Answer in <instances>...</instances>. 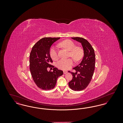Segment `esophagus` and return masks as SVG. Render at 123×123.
<instances>
[{
    "label": "esophagus",
    "mask_w": 123,
    "mask_h": 123,
    "mask_svg": "<svg viewBox=\"0 0 123 123\" xmlns=\"http://www.w3.org/2000/svg\"><path fill=\"white\" fill-rule=\"evenodd\" d=\"M67 73H68V72L67 71H66V70H64V74H66Z\"/></svg>",
    "instance_id": "obj_1"
}]
</instances>
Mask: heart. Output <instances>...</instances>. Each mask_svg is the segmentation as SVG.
<instances>
[{
	"label": "heart",
	"instance_id": "obj_1",
	"mask_svg": "<svg viewBox=\"0 0 123 123\" xmlns=\"http://www.w3.org/2000/svg\"><path fill=\"white\" fill-rule=\"evenodd\" d=\"M59 46L70 51L69 57H71L75 61L78 62L83 56V50L82 47L76 46L73 41L70 40H65L59 43ZM50 55L54 60L59 59V55L57 49L52 47L50 50ZM74 64L72 59H61L56 63L57 67L60 70H67L71 68Z\"/></svg>",
	"mask_w": 123,
	"mask_h": 123
}]
</instances>
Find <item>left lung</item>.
I'll use <instances>...</instances> for the list:
<instances>
[{
    "label": "left lung",
    "instance_id": "1",
    "mask_svg": "<svg viewBox=\"0 0 123 123\" xmlns=\"http://www.w3.org/2000/svg\"><path fill=\"white\" fill-rule=\"evenodd\" d=\"M71 38L81 43L84 50L82 60L73 68L76 71V73L70 72L73 78L69 82V86L71 89L79 91L87 88L92 78L95 69V55L94 48L86 39L78 37Z\"/></svg>",
    "mask_w": 123,
    "mask_h": 123
}]
</instances>
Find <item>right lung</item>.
Wrapping results in <instances>:
<instances>
[{
  "instance_id": "1",
  "label": "right lung",
  "mask_w": 123,
  "mask_h": 123,
  "mask_svg": "<svg viewBox=\"0 0 123 123\" xmlns=\"http://www.w3.org/2000/svg\"><path fill=\"white\" fill-rule=\"evenodd\" d=\"M60 39L45 37L41 39L32 47L29 57V68L33 79L38 88L49 90L55 87L59 76L63 74L50 64L53 60L50 55V48L53 43ZM53 67V72L47 71V68Z\"/></svg>"
}]
</instances>
